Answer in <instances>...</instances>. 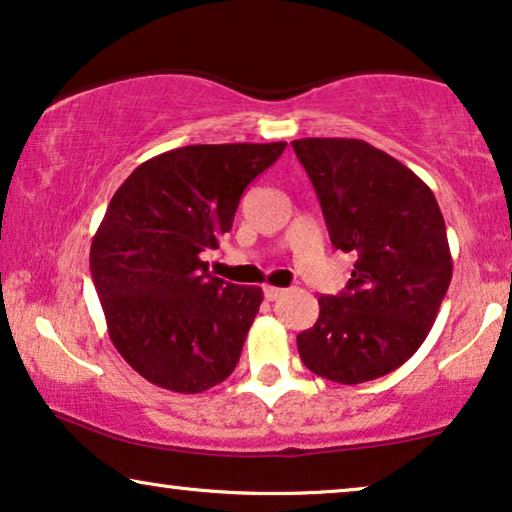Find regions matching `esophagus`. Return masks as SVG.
Instances as JSON below:
<instances>
[{"label":"esophagus","instance_id":"1","mask_svg":"<svg viewBox=\"0 0 512 512\" xmlns=\"http://www.w3.org/2000/svg\"><path fill=\"white\" fill-rule=\"evenodd\" d=\"M285 294V290L283 287H273V285H266L264 287V297L269 299V301H276V299H280Z\"/></svg>","mask_w":512,"mask_h":512}]
</instances>
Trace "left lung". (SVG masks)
<instances>
[{
  "label": "left lung",
  "mask_w": 512,
  "mask_h": 512,
  "mask_svg": "<svg viewBox=\"0 0 512 512\" xmlns=\"http://www.w3.org/2000/svg\"><path fill=\"white\" fill-rule=\"evenodd\" d=\"M331 246L350 253L352 278L297 336L315 376L359 385L415 355L434 327L452 278L445 220L429 185L359 139H299Z\"/></svg>",
  "instance_id": "8db88e82"
}]
</instances>
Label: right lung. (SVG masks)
Masks as SVG:
<instances>
[{
	"label": "right lung",
	"mask_w": 512,
	"mask_h": 512,
	"mask_svg": "<svg viewBox=\"0 0 512 512\" xmlns=\"http://www.w3.org/2000/svg\"><path fill=\"white\" fill-rule=\"evenodd\" d=\"M285 146H183L115 190L92 239V283L115 350L148 383L199 394L239 364L262 290L211 276L201 253L220 246L243 190Z\"/></svg>",
	"instance_id": "right-lung-1"
}]
</instances>
